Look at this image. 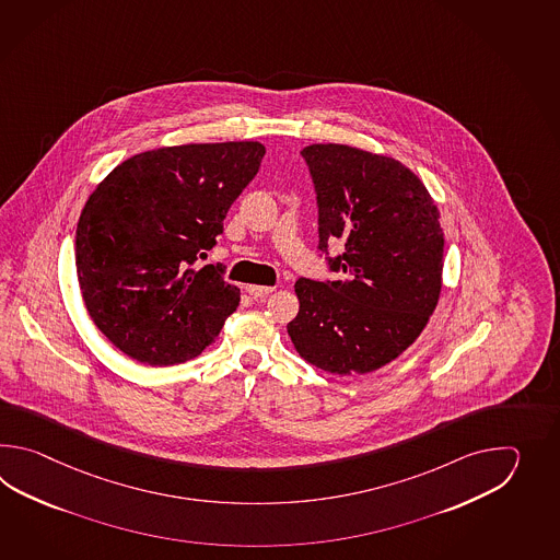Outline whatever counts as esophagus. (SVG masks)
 <instances>
[{
    "mask_svg": "<svg viewBox=\"0 0 560 560\" xmlns=\"http://www.w3.org/2000/svg\"><path fill=\"white\" fill-rule=\"evenodd\" d=\"M246 292H248L252 298H264L268 296V294H272L275 288H272V285L250 284L246 285Z\"/></svg>",
    "mask_w": 560,
    "mask_h": 560,
    "instance_id": "esophagus-1",
    "label": "esophagus"
}]
</instances>
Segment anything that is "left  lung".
<instances>
[{
  "mask_svg": "<svg viewBox=\"0 0 560 560\" xmlns=\"http://www.w3.org/2000/svg\"><path fill=\"white\" fill-rule=\"evenodd\" d=\"M302 158L318 200V248L345 280L300 278L288 324L298 354L338 376L369 374L400 357L439 304L444 266L441 212L398 160L346 143H312Z\"/></svg>",
  "mask_w": 560,
  "mask_h": 560,
  "instance_id": "obj_1",
  "label": "left lung"
}]
</instances>
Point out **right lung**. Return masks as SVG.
<instances>
[{
  "label": "right lung",
  "instance_id": "right-lung-1",
  "mask_svg": "<svg viewBox=\"0 0 560 560\" xmlns=\"http://www.w3.org/2000/svg\"><path fill=\"white\" fill-rule=\"evenodd\" d=\"M260 142L184 143L131 155L88 198L78 282L100 332L124 354L172 366L212 345L238 308L222 266L194 268L258 174Z\"/></svg>",
  "mask_w": 560,
  "mask_h": 560
}]
</instances>
